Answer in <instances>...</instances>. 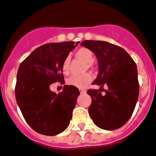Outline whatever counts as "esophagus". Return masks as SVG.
I'll list each match as a JSON object with an SVG mask.
<instances>
[{"label": "esophagus", "mask_w": 156, "mask_h": 156, "mask_svg": "<svg viewBox=\"0 0 156 156\" xmlns=\"http://www.w3.org/2000/svg\"><path fill=\"white\" fill-rule=\"evenodd\" d=\"M79 92H80V94H86V90L80 89V90H79Z\"/></svg>", "instance_id": "1"}]
</instances>
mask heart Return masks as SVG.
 Here are the masks:
<instances>
[{"label": "heart", "instance_id": "1", "mask_svg": "<svg viewBox=\"0 0 156 156\" xmlns=\"http://www.w3.org/2000/svg\"><path fill=\"white\" fill-rule=\"evenodd\" d=\"M76 56L80 58L84 62H87L88 66H90V63L94 61V54L90 49L86 48H82L78 49L75 53ZM70 58L66 57L64 59L62 65V70L64 74H67L70 68ZM92 81V77L90 74H84L82 75H74L70 77L67 80V84L70 86H74L77 88H85L90 84Z\"/></svg>", "mask_w": 156, "mask_h": 156}]
</instances>
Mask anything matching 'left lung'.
<instances>
[{
  "instance_id": "1",
  "label": "left lung",
  "mask_w": 156,
  "mask_h": 156,
  "mask_svg": "<svg viewBox=\"0 0 156 156\" xmlns=\"http://www.w3.org/2000/svg\"><path fill=\"white\" fill-rule=\"evenodd\" d=\"M81 46L94 52L98 59V74L93 85L108 86L104 96L98 90L87 91L92 99L89 114L100 129H119L130 118L138 100L136 65L125 49L108 42L84 40Z\"/></svg>"
}]
</instances>
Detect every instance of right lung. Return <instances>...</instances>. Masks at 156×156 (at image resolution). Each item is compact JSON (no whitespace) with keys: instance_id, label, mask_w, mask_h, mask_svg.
<instances>
[{"instance_id":"add662e5","label":"right lung","mask_w":156,"mask_h":156,"mask_svg":"<svg viewBox=\"0 0 156 156\" xmlns=\"http://www.w3.org/2000/svg\"><path fill=\"white\" fill-rule=\"evenodd\" d=\"M79 43L44 44L34 50L20 65L16 100L27 124L38 133L55 136L70 124L79 90L64 85L62 92L56 94L50 86L56 82L65 83L62 62Z\"/></svg>"}]
</instances>
